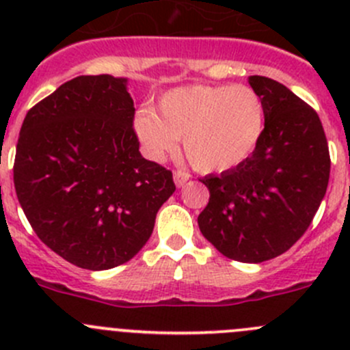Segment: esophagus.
<instances>
[{
	"label": "esophagus",
	"mask_w": 350,
	"mask_h": 350,
	"mask_svg": "<svg viewBox=\"0 0 350 350\" xmlns=\"http://www.w3.org/2000/svg\"><path fill=\"white\" fill-rule=\"evenodd\" d=\"M189 178H191V176H189V172L181 171V169H179V171H174V183L178 188H183V186L189 181Z\"/></svg>",
	"instance_id": "1"
}]
</instances>
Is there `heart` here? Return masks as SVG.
I'll return each mask as SVG.
<instances>
[{"mask_svg":"<svg viewBox=\"0 0 350 350\" xmlns=\"http://www.w3.org/2000/svg\"><path fill=\"white\" fill-rule=\"evenodd\" d=\"M264 122V103L252 88L191 84L162 94L157 113L140 109L135 132L154 159L174 152L178 139H183L193 167L201 172H228L257 149Z\"/></svg>","mask_w":350,"mask_h":350,"instance_id":"obj_1","label":"heart"}]
</instances>
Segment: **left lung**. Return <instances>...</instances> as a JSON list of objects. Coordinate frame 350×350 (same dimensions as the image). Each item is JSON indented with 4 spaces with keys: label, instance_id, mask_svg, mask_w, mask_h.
I'll return each instance as SVG.
<instances>
[{
    "label": "left lung",
    "instance_id": "8db88e82",
    "mask_svg": "<svg viewBox=\"0 0 350 350\" xmlns=\"http://www.w3.org/2000/svg\"><path fill=\"white\" fill-rule=\"evenodd\" d=\"M249 84L264 103L262 139L237 169L200 179L210 201L198 225L228 259L262 262L310 227L327 191L330 154L315 109L269 77L250 76Z\"/></svg>",
    "mask_w": 350,
    "mask_h": 350
}]
</instances>
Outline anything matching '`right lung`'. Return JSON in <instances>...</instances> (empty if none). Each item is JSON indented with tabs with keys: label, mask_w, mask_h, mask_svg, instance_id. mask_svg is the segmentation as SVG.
Wrapping results in <instances>:
<instances>
[{
	"label": "right lung",
	"mask_w": 350,
	"mask_h": 350,
	"mask_svg": "<svg viewBox=\"0 0 350 350\" xmlns=\"http://www.w3.org/2000/svg\"><path fill=\"white\" fill-rule=\"evenodd\" d=\"M125 77L79 76L28 109L13 181L27 220L67 262L103 271L149 241L172 172L139 152Z\"/></svg>",
	"instance_id": "add662e5"
}]
</instances>
